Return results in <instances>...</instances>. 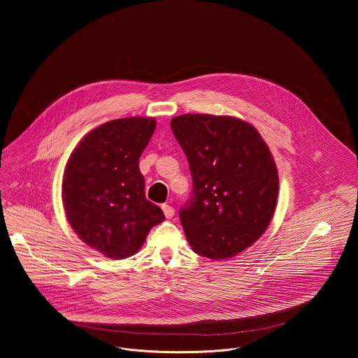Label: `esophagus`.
I'll use <instances>...</instances> for the list:
<instances>
[{
	"label": "esophagus",
	"mask_w": 358,
	"mask_h": 358,
	"mask_svg": "<svg viewBox=\"0 0 358 358\" xmlns=\"http://www.w3.org/2000/svg\"><path fill=\"white\" fill-rule=\"evenodd\" d=\"M162 210H164V215H165V217H166V219H171V217L174 216V209H173V206H171V205H162Z\"/></svg>",
	"instance_id": "esophagus-1"
}]
</instances>
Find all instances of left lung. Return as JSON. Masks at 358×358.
<instances>
[{
  "label": "left lung",
  "mask_w": 358,
  "mask_h": 358,
  "mask_svg": "<svg viewBox=\"0 0 358 358\" xmlns=\"http://www.w3.org/2000/svg\"><path fill=\"white\" fill-rule=\"evenodd\" d=\"M171 126L193 180L180 210L187 243L212 260L238 255L262 238L276 208L279 176L270 148L236 117L184 114Z\"/></svg>",
  "instance_id": "obj_1"
}]
</instances>
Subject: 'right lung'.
<instances>
[{
  "instance_id": "add662e5",
  "label": "right lung",
  "mask_w": 358,
  "mask_h": 358,
  "mask_svg": "<svg viewBox=\"0 0 358 358\" xmlns=\"http://www.w3.org/2000/svg\"><path fill=\"white\" fill-rule=\"evenodd\" d=\"M155 130L152 117L110 120L85 134L69 155L62 200L71 228L90 248L126 259L165 220L145 197L139 157Z\"/></svg>"
}]
</instances>
